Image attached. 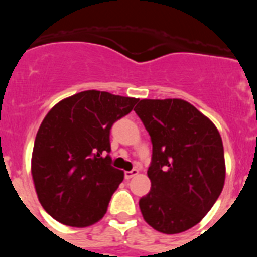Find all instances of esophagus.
<instances>
[{
	"mask_svg": "<svg viewBox=\"0 0 257 257\" xmlns=\"http://www.w3.org/2000/svg\"><path fill=\"white\" fill-rule=\"evenodd\" d=\"M138 174H139V170L138 169H134L131 170V171H126L124 172V179H126V180H130V179H133L134 176Z\"/></svg>",
	"mask_w": 257,
	"mask_h": 257,
	"instance_id": "34e87169",
	"label": "esophagus"
}]
</instances>
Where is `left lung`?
<instances>
[{"label":"left lung","instance_id":"obj_1","mask_svg":"<svg viewBox=\"0 0 257 257\" xmlns=\"http://www.w3.org/2000/svg\"><path fill=\"white\" fill-rule=\"evenodd\" d=\"M151 135V192L139 207L149 225L176 234L197 225L225 181L224 147L216 126L181 99H143L134 109Z\"/></svg>","mask_w":257,"mask_h":257}]
</instances>
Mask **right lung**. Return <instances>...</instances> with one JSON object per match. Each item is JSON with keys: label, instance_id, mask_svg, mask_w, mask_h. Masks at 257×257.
Segmentation results:
<instances>
[{"label": "right lung", "instance_id": "add662e5", "mask_svg": "<svg viewBox=\"0 0 257 257\" xmlns=\"http://www.w3.org/2000/svg\"><path fill=\"white\" fill-rule=\"evenodd\" d=\"M138 101L87 90L59 101L44 118L32 153V176L38 201L56 221L82 228L103 219L123 180L109 156L110 128Z\"/></svg>", "mask_w": 257, "mask_h": 257}]
</instances>
